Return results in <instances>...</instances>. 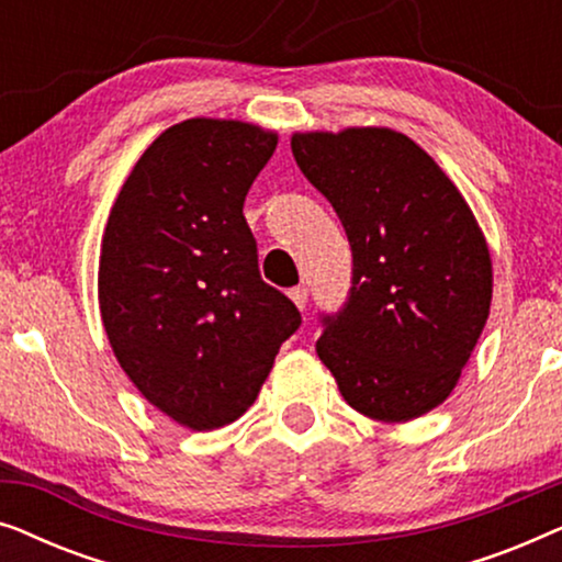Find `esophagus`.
I'll list each match as a JSON object with an SVG mask.
<instances>
[{"label":"esophagus","instance_id":"obj_1","mask_svg":"<svg viewBox=\"0 0 562 562\" xmlns=\"http://www.w3.org/2000/svg\"><path fill=\"white\" fill-rule=\"evenodd\" d=\"M289 296H291V302L299 306V310H304L306 302H310V289H306V286H294V289L289 291Z\"/></svg>","mask_w":562,"mask_h":562}]
</instances>
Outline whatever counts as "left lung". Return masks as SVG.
<instances>
[{
  "instance_id": "left-lung-1",
  "label": "left lung",
  "mask_w": 562,
  "mask_h": 562,
  "mask_svg": "<svg viewBox=\"0 0 562 562\" xmlns=\"http://www.w3.org/2000/svg\"><path fill=\"white\" fill-rule=\"evenodd\" d=\"M352 250L345 304L319 314L317 356L352 409L409 422L442 404L483 333L491 256L471 206L402 133L352 127L291 137Z\"/></svg>"
}]
</instances>
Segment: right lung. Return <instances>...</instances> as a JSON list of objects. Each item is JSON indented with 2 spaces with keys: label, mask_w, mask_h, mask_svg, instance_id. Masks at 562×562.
<instances>
[{
  "label": "right lung",
  "mask_w": 562,
  "mask_h": 562,
  "mask_svg": "<svg viewBox=\"0 0 562 562\" xmlns=\"http://www.w3.org/2000/svg\"><path fill=\"white\" fill-rule=\"evenodd\" d=\"M276 135L233 120H187L156 137L104 229L99 310L122 371L183 427L248 412L281 342L302 325L260 279L243 204Z\"/></svg>",
  "instance_id": "obj_1"
}]
</instances>
